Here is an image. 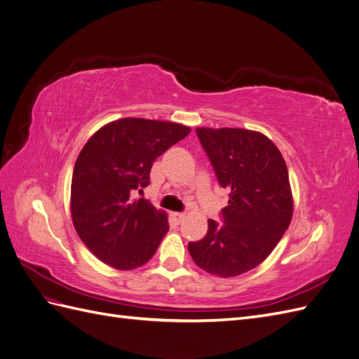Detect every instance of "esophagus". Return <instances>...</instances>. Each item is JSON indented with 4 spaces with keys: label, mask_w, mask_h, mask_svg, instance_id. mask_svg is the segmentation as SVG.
<instances>
[{
    "label": "esophagus",
    "mask_w": 359,
    "mask_h": 359,
    "mask_svg": "<svg viewBox=\"0 0 359 359\" xmlns=\"http://www.w3.org/2000/svg\"><path fill=\"white\" fill-rule=\"evenodd\" d=\"M170 217H172V220L175 222V223H181L184 219H186V214H182V212H170Z\"/></svg>",
    "instance_id": "1"
}]
</instances>
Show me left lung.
Listing matches in <instances>:
<instances>
[{
  "mask_svg": "<svg viewBox=\"0 0 359 359\" xmlns=\"http://www.w3.org/2000/svg\"><path fill=\"white\" fill-rule=\"evenodd\" d=\"M196 133L229 202L223 223L208 220V232L189 252L206 273L236 277L262 264L290 224L287 166L273 140L253 130L198 127Z\"/></svg>",
  "mask_w": 359,
  "mask_h": 359,
  "instance_id": "8db88e82",
  "label": "left lung"
}]
</instances>
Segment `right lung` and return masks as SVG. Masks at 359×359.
Masks as SVG:
<instances>
[{
	"instance_id": "obj_1",
	"label": "right lung",
	"mask_w": 359,
	"mask_h": 359,
	"mask_svg": "<svg viewBox=\"0 0 359 359\" xmlns=\"http://www.w3.org/2000/svg\"><path fill=\"white\" fill-rule=\"evenodd\" d=\"M190 133L178 123L121 118L88 139L74 163L70 211L90 252L115 269L145 265L169 231L168 214L132 194L149 184L154 160Z\"/></svg>"
}]
</instances>
